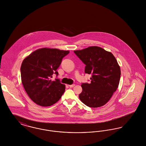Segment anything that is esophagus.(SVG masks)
<instances>
[{
  "instance_id": "obj_1",
  "label": "esophagus",
  "mask_w": 146,
  "mask_h": 146,
  "mask_svg": "<svg viewBox=\"0 0 146 146\" xmlns=\"http://www.w3.org/2000/svg\"><path fill=\"white\" fill-rule=\"evenodd\" d=\"M69 86L70 87H73L75 86V84H70V85H69Z\"/></svg>"
}]
</instances>
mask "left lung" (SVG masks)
I'll return each instance as SVG.
<instances>
[{"label": "left lung", "mask_w": 146, "mask_h": 146, "mask_svg": "<svg viewBox=\"0 0 146 146\" xmlns=\"http://www.w3.org/2000/svg\"><path fill=\"white\" fill-rule=\"evenodd\" d=\"M74 52L86 64L85 73L92 74L90 83L81 84L80 100L91 108L104 106L119 84L121 71L116 58L111 52L95 46Z\"/></svg>", "instance_id": "1"}]
</instances>
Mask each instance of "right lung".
I'll list each match as a JSON object with an SVG mask.
<instances>
[{
    "mask_svg": "<svg viewBox=\"0 0 146 146\" xmlns=\"http://www.w3.org/2000/svg\"><path fill=\"white\" fill-rule=\"evenodd\" d=\"M69 51L43 48L26 57L21 67V81L30 98L36 104L49 106L58 102L65 91V86L58 79L52 81L53 73Z\"/></svg>",
    "mask_w": 146,
    "mask_h": 146,
    "instance_id": "1",
    "label": "right lung"
}]
</instances>
